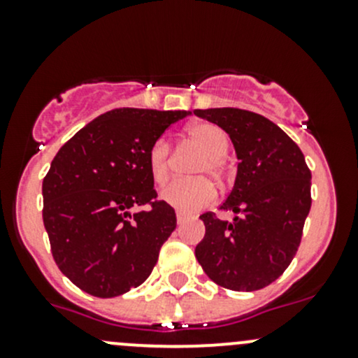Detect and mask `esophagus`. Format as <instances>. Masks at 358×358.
Segmentation results:
<instances>
[{
	"label": "esophagus",
	"mask_w": 358,
	"mask_h": 358,
	"mask_svg": "<svg viewBox=\"0 0 358 358\" xmlns=\"http://www.w3.org/2000/svg\"><path fill=\"white\" fill-rule=\"evenodd\" d=\"M187 220H189V216L182 215V213H178V215H176V222H178V225H182V223H185Z\"/></svg>",
	"instance_id": "obj_1"
}]
</instances>
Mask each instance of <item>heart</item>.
Masks as SVG:
<instances>
[{
  "mask_svg": "<svg viewBox=\"0 0 358 358\" xmlns=\"http://www.w3.org/2000/svg\"><path fill=\"white\" fill-rule=\"evenodd\" d=\"M187 140L204 152V157L194 166L192 175L209 173L220 178L223 171V159L229 154V136L213 122H196L187 129ZM149 171L156 183H164L169 176L171 149L164 138H159L149 149ZM161 199L178 213H196L215 199V189L206 178L175 180L161 190Z\"/></svg>",
  "mask_w": 358,
  "mask_h": 358,
  "instance_id": "obj_1",
  "label": "heart"
}]
</instances>
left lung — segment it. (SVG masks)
Instances as JSON below:
<instances>
[{"instance_id": "obj_1", "label": "left lung", "mask_w": 358, "mask_h": 358, "mask_svg": "<svg viewBox=\"0 0 358 358\" xmlns=\"http://www.w3.org/2000/svg\"><path fill=\"white\" fill-rule=\"evenodd\" d=\"M194 114L218 124L230 136L239 159L236 182L222 211L201 220L206 236L196 258L206 275L232 291H256L279 279L301 241L312 197V173L299 147L270 119L255 112L222 107Z\"/></svg>"}]
</instances>
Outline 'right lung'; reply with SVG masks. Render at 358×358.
<instances>
[{"label":"right lung","mask_w":358,"mask_h":358,"mask_svg":"<svg viewBox=\"0 0 358 358\" xmlns=\"http://www.w3.org/2000/svg\"><path fill=\"white\" fill-rule=\"evenodd\" d=\"M190 110L114 109L62 145L43 180V223L60 272L96 298L138 287L176 229L171 206L156 199L149 149ZM150 203L131 215L133 205Z\"/></svg>","instance_id":"obj_1"}]
</instances>
